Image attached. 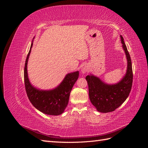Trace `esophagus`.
Segmentation results:
<instances>
[{
    "label": "esophagus",
    "instance_id": "esophagus-1",
    "mask_svg": "<svg viewBox=\"0 0 148 148\" xmlns=\"http://www.w3.org/2000/svg\"><path fill=\"white\" fill-rule=\"evenodd\" d=\"M82 71L83 73H86L87 71H88V69L87 68L86 66H84V67H83V68H82Z\"/></svg>",
    "mask_w": 148,
    "mask_h": 148
}]
</instances>
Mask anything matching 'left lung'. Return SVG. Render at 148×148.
Listing matches in <instances>:
<instances>
[{"label":"left lung","mask_w":148,"mask_h":148,"mask_svg":"<svg viewBox=\"0 0 148 148\" xmlns=\"http://www.w3.org/2000/svg\"><path fill=\"white\" fill-rule=\"evenodd\" d=\"M121 42L127 59V73L118 83L107 84L95 76L87 75L86 79L89 88V97L92 104L100 112L114 111L127 99L130 92L133 83V70L130 56L120 36Z\"/></svg>","instance_id":"left-lung-1"}]
</instances>
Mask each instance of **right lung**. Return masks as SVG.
<instances>
[{
  "label": "right lung",
  "instance_id": "1",
  "mask_svg": "<svg viewBox=\"0 0 148 148\" xmlns=\"http://www.w3.org/2000/svg\"><path fill=\"white\" fill-rule=\"evenodd\" d=\"M32 46L33 42L26 57L24 69L26 94L31 104L41 112L47 115H59L64 112L68 104L70 92L78 78L79 71L67 74L59 86L51 90H40L34 88L29 81L27 72L28 61Z\"/></svg>",
  "mask_w": 148,
  "mask_h": 148
}]
</instances>
